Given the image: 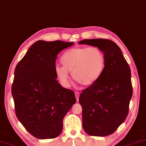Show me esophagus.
Here are the masks:
<instances>
[{"instance_id": "esophagus-1", "label": "esophagus", "mask_w": 146, "mask_h": 146, "mask_svg": "<svg viewBox=\"0 0 146 146\" xmlns=\"http://www.w3.org/2000/svg\"><path fill=\"white\" fill-rule=\"evenodd\" d=\"M75 98H76L77 102H78V101H79V93L77 92V91H76V92L75 93Z\"/></svg>"}]
</instances>
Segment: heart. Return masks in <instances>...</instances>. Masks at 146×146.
I'll list each match as a JSON object with an SVG mask.
<instances>
[{
    "mask_svg": "<svg viewBox=\"0 0 146 146\" xmlns=\"http://www.w3.org/2000/svg\"><path fill=\"white\" fill-rule=\"evenodd\" d=\"M63 65H57L55 71L64 86L69 83V72L74 80L84 86L98 81L106 68V56L97 46H77L65 52L62 57Z\"/></svg>",
    "mask_w": 146,
    "mask_h": 146,
    "instance_id": "heart-1",
    "label": "heart"
}]
</instances>
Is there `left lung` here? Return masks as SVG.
Returning <instances> with one entry per match:
<instances>
[{
    "label": "left lung",
    "instance_id": "left-lung-1",
    "mask_svg": "<svg viewBox=\"0 0 146 146\" xmlns=\"http://www.w3.org/2000/svg\"><path fill=\"white\" fill-rule=\"evenodd\" d=\"M79 43L97 46L106 56L102 77L83 90L79 102L83 109L85 131L93 136H107L113 133L127 116L133 93L131 70L120 48L112 40L94 38Z\"/></svg>",
    "mask_w": 146,
    "mask_h": 146
}]
</instances>
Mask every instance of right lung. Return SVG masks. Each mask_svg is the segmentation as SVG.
Masks as SVG:
<instances>
[{
	"instance_id": "right-lung-1",
	"label": "right lung",
	"mask_w": 146,
	"mask_h": 146,
	"mask_svg": "<svg viewBox=\"0 0 146 146\" xmlns=\"http://www.w3.org/2000/svg\"><path fill=\"white\" fill-rule=\"evenodd\" d=\"M73 44L38 40L15 68L11 88L15 113L25 129L38 139L57 137L64 117L76 103L74 92L59 84L55 71L58 54Z\"/></svg>"
}]
</instances>
